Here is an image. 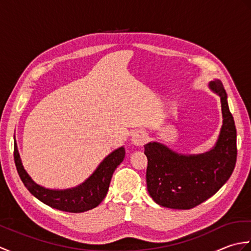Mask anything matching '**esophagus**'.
Here are the masks:
<instances>
[{
	"label": "esophagus",
	"mask_w": 251,
	"mask_h": 251,
	"mask_svg": "<svg viewBox=\"0 0 251 251\" xmlns=\"http://www.w3.org/2000/svg\"><path fill=\"white\" fill-rule=\"evenodd\" d=\"M147 140H148V136L143 131L135 132V134L132 135V138H131V142L134 143L135 146H139V147L145 145Z\"/></svg>",
	"instance_id": "34e87169"
}]
</instances>
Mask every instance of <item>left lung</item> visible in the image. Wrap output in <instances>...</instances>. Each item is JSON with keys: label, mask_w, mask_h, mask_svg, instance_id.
Segmentation results:
<instances>
[{"label": "left lung", "mask_w": 251, "mask_h": 251, "mask_svg": "<svg viewBox=\"0 0 251 251\" xmlns=\"http://www.w3.org/2000/svg\"><path fill=\"white\" fill-rule=\"evenodd\" d=\"M220 97L223 124L215 147L197 155H184L158 142L145 146L148 157V192L156 204L173 209H191L216 194L235 167L236 128L221 81L209 83Z\"/></svg>", "instance_id": "1"}]
</instances>
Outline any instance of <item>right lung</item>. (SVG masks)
<instances>
[{
	"label": "right lung",
	"mask_w": 251,
	"mask_h": 251,
	"mask_svg": "<svg viewBox=\"0 0 251 251\" xmlns=\"http://www.w3.org/2000/svg\"><path fill=\"white\" fill-rule=\"evenodd\" d=\"M125 157V149L121 147L109 154L90 177L75 188L50 190L36 184L26 174L14 143V159L19 177L30 193L47 206L67 212H84L97 207L108 193L112 175Z\"/></svg>",
	"instance_id": "add662e5"
}]
</instances>
